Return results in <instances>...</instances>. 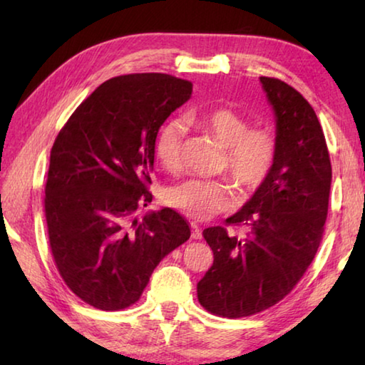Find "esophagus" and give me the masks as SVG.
Listing matches in <instances>:
<instances>
[{
  "instance_id": "1",
  "label": "esophagus",
  "mask_w": 365,
  "mask_h": 365,
  "mask_svg": "<svg viewBox=\"0 0 365 365\" xmlns=\"http://www.w3.org/2000/svg\"><path fill=\"white\" fill-rule=\"evenodd\" d=\"M191 230H193V238L195 240H197V238H201V230H200V225L196 224V222H191Z\"/></svg>"
}]
</instances>
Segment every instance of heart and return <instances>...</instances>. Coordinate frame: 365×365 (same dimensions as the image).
<instances>
[{
  "label": "heart",
  "instance_id": "1",
  "mask_svg": "<svg viewBox=\"0 0 365 365\" xmlns=\"http://www.w3.org/2000/svg\"><path fill=\"white\" fill-rule=\"evenodd\" d=\"M190 120L211 133L222 145L220 168L230 172L245 193L257 190L267 180L277 158V135L269 125H248L245 117L225 106H215L190 114ZM185 125L170 119L160 127L154 143L159 164L168 170L180 165ZM235 191L227 178H185L165 191V202L188 217L207 220L232 206Z\"/></svg>",
  "mask_w": 365,
  "mask_h": 365
}]
</instances>
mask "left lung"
<instances>
[{
    "label": "left lung",
    "instance_id": "1",
    "mask_svg": "<svg viewBox=\"0 0 365 365\" xmlns=\"http://www.w3.org/2000/svg\"><path fill=\"white\" fill-rule=\"evenodd\" d=\"M277 120V158L251 200L205 228L212 267L197 283V301L219 317L255 316L298 285L322 242L329 214L331 164L311 104L293 86L261 77ZM228 226H245L233 235Z\"/></svg>",
    "mask_w": 365,
    "mask_h": 365
}]
</instances>
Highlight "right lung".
Segmentation results:
<instances>
[{
    "instance_id": "obj_1",
    "label": "right lung",
    "mask_w": 365,
    "mask_h": 365,
    "mask_svg": "<svg viewBox=\"0 0 365 365\" xmlns=\"http://www.w3.org/2000/svg\"><path fill=\"white\" fill-rule=\"evenodd\" d=\"M193 85L169 73H128L98 86L58 133L49 156V248L71 292L101 311L135 304L153 270L190 238L170 207L151 202L154 143Z\"/></svg>"
}]
</instances>
